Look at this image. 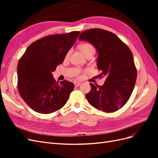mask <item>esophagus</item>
Returning a JSON list of instances; mask_svg holds the SVG:
<instances>
[{"label":"esophagus","instance_id":"obj_1","mask_svg":"<svg viewBox=\"0 0 158 158\" xmlns=\"http://www.w3.org/2000/svg\"><path fill=\"white\" fill-rule=\"evenodd\" d=\"M74 85H75L76 87L79 86V85L81 84V83H80V82H74Z\"/></svg>","mask_w":158,"mask_h":158}]
</instances>
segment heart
Listing matches in <instances>:
<instances>
[{"mask_svg":"<svg viewBox=\"0 0 158 158\" xmlns=\"http://www.w3.org/2000/svg\"><path fill=\"white\" fill-rule=\"evenodd\" d=\"M78 48L85 56H86L88 54L90 53V52H95V48L94 45L88 42H84V43H82V44H80L78 45ZM70 51H69L67 52H66V56H65L66 59L68 58L69 56L70 55Z\"/></svg>","mask_w":158,"mask_h":158,"instance_id":"b5f03b06","label":"heart"}]
</instances>
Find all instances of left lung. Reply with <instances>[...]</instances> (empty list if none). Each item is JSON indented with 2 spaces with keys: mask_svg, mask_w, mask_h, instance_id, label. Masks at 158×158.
<instances>
[{
  "mask_svg": "<svg viewBox=\"0 0 158 158\" xmlns=\"http://www.w3.org/2000/svg\"><path fill=\"white\" fill-rule=\"evenodd\" d=\"M79 40L87 41L96 48L100 76L107 78L103 85L89 83L91 91L85 98L98 110L117 111L130 98L136 80L137 70L131 49L113 33L99 28L83 31Z\"/></svg>",
  "mask_w": 158,
  "mask_h": 158,
  "instance_id": "obj_1",
  "label": "left lung"
}]
</instances>
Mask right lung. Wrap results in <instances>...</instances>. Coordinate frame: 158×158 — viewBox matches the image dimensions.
I'll return each instance as SVG.
<instances>
[{"label":"right lung","instance_id":"1","mask_svg":"<svg viewBox=\"0 0 158 158\" xmlns=\"http://www.w3.org/2000/svg\"><path fill=\"white\" fill-rule=\"evenodd\" d=\"M80 31L47 35L29 45L19 60L18 90L33 111L49 114L66 104L74 85L67 80L56 82L52 73L63 63L66 52Z\"/></svg>","mask_w":158,"mask_h":158}]
</instances>
